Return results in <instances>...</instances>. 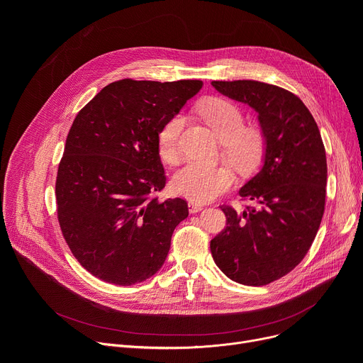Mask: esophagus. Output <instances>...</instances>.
Here are the masks:
<instances>
[{"mask_svg":"<svg viewBox=\"0 0 363 363\" xmlns=\"http://www.w3.org/2000/svg\"><path fill=\"white\" fill-rule=\"evenodd\" d=\"M188 207H189V212H191V213H197L203 208V206L196 203V201H188Z\"/></svg>","mask_w":363,"mask_h":363,"instance_id":"esophagus-1","label":"esophagus"}]
</instances>
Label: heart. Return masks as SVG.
<instances>
[{
	"label": "heart",
	"mask_w": 363,
	"mask_h": 363,
	"mask_svg": "<svg viewBox=\"0 0 363 363\" xmlns=\"http://www.w3.org/2000/svg\"><path fill=\"white\" fill-rule=\"evenodd\" d=\"M199 113L223 143V156L237 170H250L257 163L263 150V135L256 126H242V111L235 103L212 97L200 103ZM184 123L185 118L182 114H175L159 130V155L167 163L178 160L179 135ZM233 181L231 170L225 166H206L189 162L177 172L172 179V186L177 194L185 199L206 203L226 191Z\"/></svg>",
	"instance_id": "obj_1"
}]
</instances>
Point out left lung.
<instances>
[{
    "instance_id": "left-lung-1",
    "label": "left lung",
    "mask_w": 363,
    "mask_h": 363,
    "mask_svg": "<svg viewBox=\"0 0 363 363\" xmlns=\"http://www.w3.org/2000/svg\"><path fill=\"white\" fill-rule=\"evenodd\" d=\"M212 85L257 113L263 159L240 189L256 207L222 206L226 228L211 250L228 278L259 287L291 272L311 249L325 208V148L311 111L290 91L259 81Z\"/></svg>"
}]
</instances>
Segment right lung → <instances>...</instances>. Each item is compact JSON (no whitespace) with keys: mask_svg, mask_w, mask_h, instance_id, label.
<instances>
[{"mask_svg":"<svg viewBox=\"0 0 363 363\" xmlns=\"http://www.w3.org/2000/svg\"><path fill=\"white\" fill-rule=\"evenodd\" d=\"M201 86L123 79L74 118L57 172V213L73 256L94 277L133 285L163 266L188 204L148 197L166 184L157 135Z\"/></svg>","mask_w":363,"mask_h":363,"instance_id":"obj_1","label":"right lung"}]
</instances>
